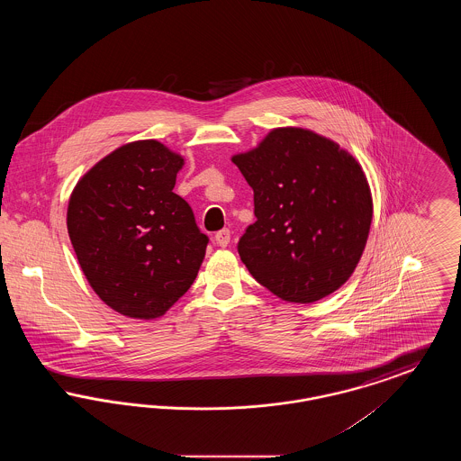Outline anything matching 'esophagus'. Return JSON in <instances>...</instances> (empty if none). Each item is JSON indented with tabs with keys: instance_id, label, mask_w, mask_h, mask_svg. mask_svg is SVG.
<instances>
[{
	"instance_id": "obj_1",
	"label": "esophagus",
	"mask_w": 461,
	"mask_h": 461,
	"mask_svg": "<svg viewBox=\"0 0 461 461\" xmlns=\"http://www.w3.org/2000/svg\"><path fill=\"white\" fill-rule=\"evenodd\" d=\"M230 239H231V233H230L228 228H222V230H220V231L216 233V237H214V240H216V243H218L220 247H226V245L230 243Z\"/></svg>"
}]
</instances>
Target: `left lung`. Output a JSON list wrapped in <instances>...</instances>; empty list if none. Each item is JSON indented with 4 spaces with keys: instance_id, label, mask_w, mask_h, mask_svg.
<instances>
[{
    "instance_id": "8db88e82",
    "label": "left lung",
    "mask_w": 461,
    "mask_h": 461,
    "mask_svg": "<svg viewBox=\"0 0 461 461\" xmlns=\"http://www.w3.org/2000/svg\"><path fill=\"white\" fill-rule=\"evenodd\" d=\"M231 160L254 190L258 220L239 240L250 275L299 304L344 285L373 216L370 186L356 158L316 132L278 128Z\"/></svg>"
}]
</instances>
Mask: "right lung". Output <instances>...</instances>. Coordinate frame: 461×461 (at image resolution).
Returning a JSON list of instances; mask_svg holds the SVG:
<instances>
[{
    "instance_id": "right-lung-1",
    "label": "right lung",
    "mask_w": 461,
    "mask_h": 461,
    "mask_svg": "<svg viewBox=\"0 0 461 461\" xmlns=\"http://www.w3.org/2000/svg\"><path fill=\"white\" fill-rule=\"evenodd\" d=\"M183 158L155 140L102 158L76 185L67 230L89 285L117 312L152 320L192 286L209 237L173 192Z\"/></svg>"
}]
</instances>
